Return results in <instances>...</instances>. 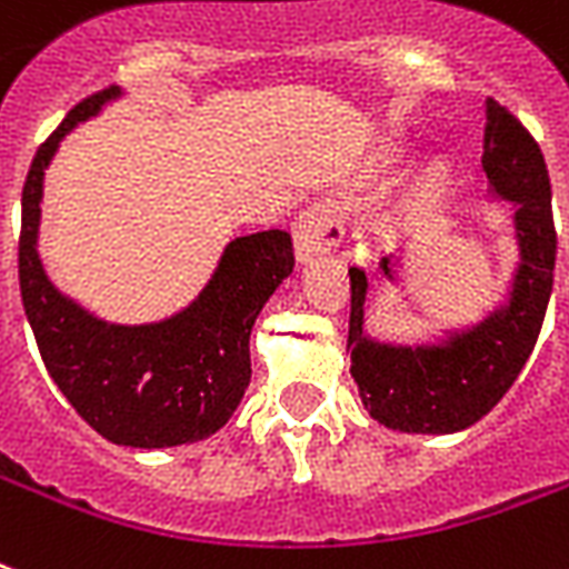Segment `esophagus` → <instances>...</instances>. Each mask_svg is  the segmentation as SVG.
Returning a JSON list of instances; mask_svg holds the SVG:
<instances>
[{
    "mask_svg": "<svg viewBox=\"0 0 569 569\" xmlns=\"http://www.w3.org/2000/svg\"><path fill=\"white\" fill-rule=\"evenodd\" d=\"M292 236L301 262L310 259V256L333 250L342 238V220L337 214V208L331 202H313L310 208H303L301 214L295 217Z\"/></svg>",
    "mask_w": 569,
    "mask_h": 569,
    "instance_id": "esophagus-1",
    "label": "esophagus"
}]
</instances>
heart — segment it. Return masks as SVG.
<instances>
[{
    "label": "heart",
    "instance_id": "heart-1",
    "mask_svg": "<svg viewBox=\"0 0 569 569\" xmlns=\"http://www.w3.org/2000/svg\"><path fill=\"white\" fill-rule=\"evenodd\" d=\"M429 181H432V188H436V184H441V172H432V179Z\"/></svg>",
    "mask_w": 569,
    "mask_h": 569
}]
</instances>
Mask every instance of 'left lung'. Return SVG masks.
Masks as SVG:
<instances>
[{
  "mask_svg": "<svg viewBox=\"0 0 569 569\" xmlns=\"http://www.w3.org/2000/svg\"><path fill=\"white\" fill-rule=\"evenodd\" d=\"M483 172L501 199L516 206L519 271L510 301L448 346H379L363 337L367 274L349 268L352 313L349 352L363 406L400 432H459L496 409L535 352L552 295L558 236L543 151L507 107L489 101ZM390 274L388 259L381 262Z\"/></svg>",
  "mask_w": 569,
  "mask_h": 569,
  "instance_id": "left-lung-1",
  "label": "left lung"
}]
</instances>
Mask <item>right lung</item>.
<instances>
[{
    "instance_id": "right-lung-1",
    "label": "right lung",
    "mask_w": 569,
    "mask_h": 569,
    "mask_svg": "<svg viewBox=\"0 0 569 569\" xmlns=\"http://www.w3.org/2000/svg\"><path fill=\"white\" fill-rule=\"evenodd\" d=\"M119 94H89L34 151L23 184L20 295L43 367L94 432L128 448H172L217 432L250 385V331L292 274V236L236 238L188 310L154 325H107L53 289L38 259L43 169L71 128Z\"/></svg>"
}]
</instances>
